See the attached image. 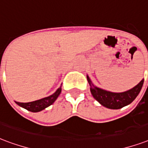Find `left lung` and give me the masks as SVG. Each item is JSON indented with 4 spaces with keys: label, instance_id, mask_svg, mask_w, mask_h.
Returning <instances> with one entry per match:
<instances>
[{
    "label": "left lung",
    "instance_id": "1",
    "mask_svg": "<svg viewBox=\"0 0 148 148\" xmlns=\"http://www.w3.org/2000/svg\"><path fill=\"white\" fill-rule=\"evenodd\" d=\"M87 79L91 86L90 89L93 97L101 106L112 109H121L123 107L130 104L137 98L144 84V79H143L139 84L129 91L121 92V93H115L94 86L88 76H87Z\"/></svg>",
    "mask_w": 148,
    "mask_h": 148
}]
</instances>
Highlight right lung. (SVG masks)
Returning <instances> with one entry per match:
<instances>
[{
    "instance_id": "1",
    "label": "right lung",
    "mask_w": 148,
    "mask_h": 148,
    "mask_svg": "<svg viewBox=\"0 0 148 148\" xmlns=\"http://www.w3.org/2000/svg\"><path fill=\"white\" fill-rule=\"evenodd\" d=\"M60 92H61V86L56 90V92L53 95H52L49 97H47V98L39 99L37 101H31V102H25V103L24 102H18V101H15V102L18 106L23 107L29 111L36 112L42 111V109H46L47 107L53 104L54 101H56L57 97L60 95Z\"/></svg>"
}]
</instances>
